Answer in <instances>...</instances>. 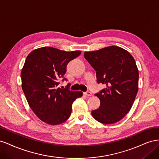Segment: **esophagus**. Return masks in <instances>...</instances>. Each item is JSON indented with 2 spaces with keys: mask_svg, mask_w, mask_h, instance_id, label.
I'll return each instance as SVG.
<instances>
[{
  "mask_svg": "<svg viewBox=\"0 0 159 159\" xmlns=\"http://www.w3.org/2000/svg\"><path fill=\"white\" fill-rule=\"evenodd\" d=\"M84 95H86V96H88V97H91V96L92 95V93H91L90 91H87V92L84 93Z\"/></svg>",
  "mask_w": 159,
  "mask_h": 159,
  "instance_id": "esophagus-1",
  "label": "esophagus"
}]
</instances>
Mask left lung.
I'll use <instances>...</instances> for the list:
<instances>
[{
    "instance_id": "8db88e82",
    "label": "left lung",
    "mask_w": 159,
    "mask_h": 159,
    "mask_svg": "<svg viewBox=\"0 0 159 159\" xmlns=\"http://www.w3.org/2000/svg\"><path fill=\"white\" fill-rule=\"evenodd\" d=\"M84 57L96 71L98 83L107 85L95 94L100 106L91 111L93 117L103 124L120 121L131 109L138 91L139 71L133 57L111 46L85 52Z\"/></svg>"
}]
</instances>
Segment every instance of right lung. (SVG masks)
Returning <instances> with one entry per match:
<instances>
[{
    "label": "right lung",
    "instance_id": "add662e5",
    "mask_svg": "<svg viewBox=\"0 0 159 159\" xmlns=\"http://www.w3.org/2000/svg\"><path fill=\"white\" fill-rule=\"evenodd\" d=\"M80 54L81 51L42 47L28 55L21 71L22 88L30 107L42 121L52 125L65 122L71 115L72 103L83 95L80 91L57 87L67 65Z\"/></svg>",
    "mask_w": 159,
    "mask_h": 159
}]
</instances>
